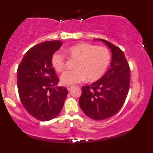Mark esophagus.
<instances>
[{
	"instance_id": "esophagus-1",
	"label": "esophagus",
	"mask_w": 153,
	"mask_h": 153,
	"mask_svg": "<svg viewBox=\"0 0 153 153\" xmlns=\"http://www.w3.org/2000/svg\"><path fill=\"white\" fill-rule=\"evenodd\" d=\"M72 85H69V86H67V89H68V91H70L71 90V89L72 88Z\"/></svg>"
}]
</instances>
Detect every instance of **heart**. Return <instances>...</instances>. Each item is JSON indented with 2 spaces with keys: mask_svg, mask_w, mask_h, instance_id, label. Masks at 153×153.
<instances>
[{
  "mask_svg": "<svg viewBox=\"0 0 153 153\" xmlns=\"http://www.w3.org/2000/svg\"><path fill=\"white\" fill-rule=\"evenodd\" d=\"M70 58L75 59V70L66 71L60 76L63 85H71L82 82L87 78L89 82L98 80L106 71L111 59L110 52L104 47L87 42L72 45L65 50ZM65 57L64 54L55 52L51 58V64L54 71L58 73L65 68Z\"/></svg>",
  "mask_w": 153,
  "mask_h": 153,
  "instance_id": "obj_1",
  "label": "heart"
}]
</instances>
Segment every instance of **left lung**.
<instances>
[{
	"instance_id": "1",
	"label": "left lung",
	"mask_w": 153,
	"mask_h": 153,
	"mask_svg": "<svg viewBox=\"0 0 153 153\" xmlns=\"http://www.w3.org/2000/svg\"><path fill=\"white\" fill-rule=\"evenodd\" d=\"M101 41L110 48V68L99 80L82 87L79 105L87 117L103 120L115 115L121 109L128 94L130 84V70L124 52L104 39Z\"/></svg>"
}]
</instances>
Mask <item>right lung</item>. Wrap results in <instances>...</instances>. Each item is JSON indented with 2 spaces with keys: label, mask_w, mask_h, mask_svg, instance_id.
<instances>
[{
  "label": "right lung",
  "mask_w": 153,
  "mask_h": 153,
  "mask_svg": "<svg viewBox=\"0 0 153 153\" xmlns=\"http://www.w3.org/2000/svg\"><path fill=\"white\" fill-rule=\"evenodd\" d=\"M61 41H47L31 47L17 70V86L23 106L29 114L43 122L55 118L62 110L68 91L57 86L59 78L51 64Z\"/></svg>",
  "instance_id": "right-lung-1"
}]
</instances>
